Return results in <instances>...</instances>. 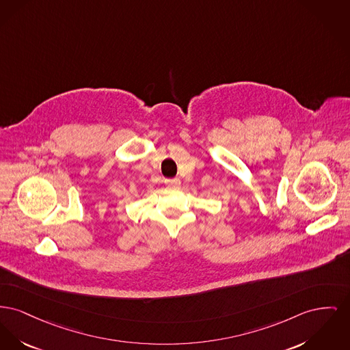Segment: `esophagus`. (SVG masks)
<instances>
[{
    "label": "esophagus",
    "instance_id": "esophagus-1",
    "mask_svg": "<svg viewBox=\"0 0 350 350\" xmlns=\"http://www.w3.org/2000/svg\"><path fill=\"white\" fill-rule=\"evenodd\" d=\"M165 184L169 186H180V180L178 178H169V180H165Z\"/></svg>",
    "mask_w": 350,
    "mask_h": 350
}]
</instances>
